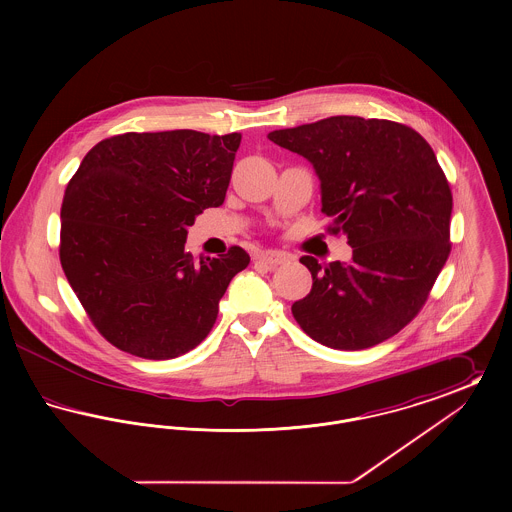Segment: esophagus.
Segmentation results:
<instances>
[{
  "instance_id": "34e87169",
  "label": "esophagus",
  "mask_w": 512,
  "mask_h": 512,
  "mask_svg": "<svg viewBox=\"0 0 512 512\" xmlns=\"http://www.w3.org/2000/svg\"><path fill=\"white\" fill-rule=\"evenodd\" d=\"M255 259L259 263H265L268 268L280 267V265H286L290 261V257L282 251H261L255 255Z\"/></svg>"
}]
</instances>
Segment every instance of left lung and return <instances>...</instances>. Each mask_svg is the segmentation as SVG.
Instances as JSON below:
<instances>
[{
    "mask_svg": "<svg viewBox=\"0 0 512 512\" xmlns=\"http://www.w3.org/2000/svg\"><path fill=\"white\" fill-rule=\"evenodd\" d=\"M268 140L313 165L322 213L353 247L347 263L301 257L313 288L293 303V318L309 338L343 351L395 336L451 251L453 197L434 149L405 124L347 115L274 130Z\"/></svg>",
    "mask_w": 512,
    "mask_h": 512,
    "instance_id": "8db88e82",
    "label": "left lung"
}]
</instances>
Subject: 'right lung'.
I'll return each mask as SVG.
<instances>
[{"mask_svg": "<svg viewBox=\"0 0 512 512\" xmlns=\"http://www.w3.org/2000/svg\"><path fill=\"white\" fill-rule=\"evenodd\" d=\"M240 132H126L82 159L61 205V265L101 336L130 355L174 359L211 332L220 297L249 265L242 247L184 249L226 197Z\"/></svg>", "mask_w": 512, "mask_h": 512, "instance_id": "right-lung-1", "label": "right lung"}]
</instances>
